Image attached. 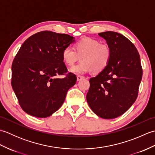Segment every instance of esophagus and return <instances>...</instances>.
Here are the masks:
<instances>
[{
    "instance_id": "esophagus-1",
    "label": "esophagus",
    "mask_w": 155,
    "mask_h": 155,
    "mask_svg": "<svg viewBox=\"0 0 155 155\" xmlns=\"http://www.w3.org/2000/svg\"><path fill=\"white\" fill-rule=\"evenodd\" d=\"M84 78V77H83V76H80V75H78L77 77V81H79L83 79V78Z\"/></svg>"
}]
</instances>
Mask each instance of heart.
I'll return each instance as SVG.
<instances>
[{"instance_id": "obj_1", "label": "heart", "mask_w": 155, "mask_h": 155, "mask_svg": "<svg viewBox=\"0 0 155 155\" xmlns=\"http://www.w3.org/2000/svg\"><path fill=\"white\" fill-rule=\"evenodd\" d=\"M111 56L109 45L89 37L76 42L74 49L67 47L62 52V60L68 66L73 65L81 57V62L70 69V72L76 74L86 73L91 70L93 73L101 72L108 66Z\"/></svg>"}]
</instances>
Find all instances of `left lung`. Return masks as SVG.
<instances>
[{
	"mask_svg": "<svg viewBox=\"0 0 155 155\" xmlns=\"http://www.w3.org/2000/svg\"><path fill=\"white\" fill-rule=\"evenodd\" d=\"M110 47L107 67L90 78L87 101L101 118L112 119L127 111L135 102L143 77L140 55L134 45L116 32H100Z\"/></svg>",
	"mask_w": 155,
	"mask_h": 155,
	"instance_id": "1",
	"label": "left lung"
}]
</instances>
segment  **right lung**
Returning a JSON list of instances; mask_svg holds the SVG:
<instances>
[{
  "mask_svg": "<svg viewBox=\"0 0 155 155\" xmlns=\"http://www.w3.org/2000/svg\"><path fill=\"white\" fill-rule=\"evenodd\" d=\"M75 41L66 34L37 32L26 40L12 62L11 85L20 106L28 114L50 117L63 104L77 77L67 72L62 60L63 49Z\"/></svg>",
  "mask_w": 155,
  "mask_h": 155,
  "instance_id": "add662e5",
  "label": "right lung"
}]
</instances>
